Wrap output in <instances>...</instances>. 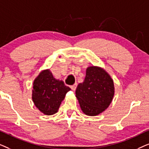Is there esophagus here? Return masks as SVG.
Returning a JSON list of instances; mask_svg holds the SVG:
<instances>
[{
  "label": "esophagus",
  "instance_id": "34e87169",
  "mask_svg": "<svg viewBox=\"0 0 149 149\" xmlns=\"http://www.w3.org/2000/svg\"><path fill=\"white\" fill-rule=\"evenodd\" d=\"M77 83H75V84H74L73 85H72V86H70V88L72 89V90H75L77 88Z\"/></svg>",
  "mask_w": 149,
  "mask_h": 149
}]
</instances>
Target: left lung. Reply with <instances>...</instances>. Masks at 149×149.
<instances>
[{
    "instance_id": "obj_1",
    "label": "left lung",
    "mask_w": 149,
    "mask_h": 149,
    "mask_svg": "<svg viewBox=\"0 0 149 149\" xmlns=\"http://www.w3.org/2000/svg\"><path fill=\"white\" fill-rule=\"evenodd\" d=\"M75 93L83 113L88 116L97 115L104 111L113 100V80L104 69L89 66L84 81L78 85Z\"/></svg>"
}]
</instances>
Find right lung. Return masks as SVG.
I'll return each mask as SVG.
<instances>
[{
	"mask_svg": "<svg viewBox=\"0 0 149 149\" xmlns=\"http://www.w3.org/2000/svg\"><path fill=\"white\" fill-rule=\"evenodd\" d=\"M70 90L62 81L56 79L49 69L41 71L33 83L32 98L34 105L46 115L58 111L66 93Z\"/></svg>",
	"mask_w": 149,
	"mask_h": 149,
	"instance_id": "right-lung-1",
	"label": "right lung"
}]
</instances>
